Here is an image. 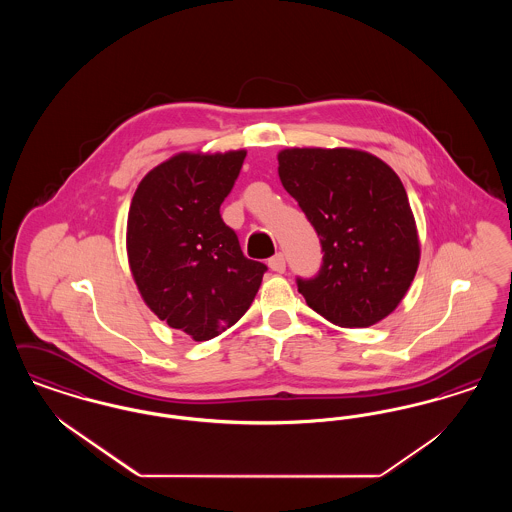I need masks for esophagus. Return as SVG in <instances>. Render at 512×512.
<instances>
[{"instance_id":"34e87169","label":"esophagus","mask_w":512,"mask_h":512,"mask_svg":"<svg viewBox=\"0 0 512 512\" xmlns=\"http://www.w3.org/2000/svg\"><path fill=\"white\" fill-rule=\"evenodd\" d=\"M268 268L274 270V272H278V274H282V272L286 270V259H284V255H282V253H276L272 259H268Z\"/></svg>"}]
</instances>
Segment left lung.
<instances>
[{"label": "left lung", "mask_w": 512, "mask_h": 512, "mask_svg": "<svg viewBox=\"0 0 512 512\" xmlns=\"http://www.w3.org/2000/svg\"><path fill=\"white\" fill-rule=\"evenodd\" d=\"M278 176L324 251L318 276L297 280L307 305L341 328H368L393 313L413 284L420 242L390 165L353 147H288L278 153Z\"/></svg>", "instance_id": "left-lung-1"}]
</instances>
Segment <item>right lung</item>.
<instances>
[{
	"label": "right lung",
	"instance_id": "1",
	"mask_svg": "<svg viewBox=\"0 0 512 512\" xmlns=\"http://www.w3.org/2000/svg\"><path fill=\"white\" fill-rule=\"evenodd\" d=\"M245 153H176L147 172L130 203L126 253L138 292L194 341L211 340L244 317L267 270L245 257L220 219Z\"/></svg>",
	"mask_w": 512,
	"mask_h": 512
}]
</instances>
